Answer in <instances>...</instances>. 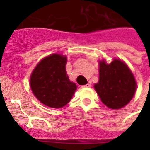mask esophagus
I'll list each match as a JSON object with an SVG mask.
<instances>
[{
	"mask_svg": "<svg viewBox=\"0 0 150 150\" xmlns=\"http://www.w3.org/2000/svg\"><path fill=\"white\" fill-rule=\"evenodd\" d=\"M83 88H89V87H91V84L90 83H88V84L85 85V86H82Z\"/></svg>",
	"mask_w": 150,
	"mask_h": 150,
	"instance_id": "1",
	"label": "esophagus"
}]
</instances>
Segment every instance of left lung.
Masks as SVG:
<instances>
[{
  "instance_id": "left-lung-1",
  "label": "left lung",
  "mask_w": 150,
  "mask_h": 150,
  "mask_svg": "<svg viewBox=\"0 0 150 150\" xmlns=\"http://www.w3.org/2000/svg\"><path fill=\"white\" fill-rule=\"evenodd\" d=\"M94 88L107 107L119 109L132 99L136 82L128 66L123 61L114 59L109 64L100 61V79Z\"/></svg>"
}]
</instances>
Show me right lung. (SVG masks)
<instances>
[{
    "label": "right lung",
    "mask_w": 150,
    "mask_h": 150,
    "mask_svg": "<svg viewBox=\"0 0 150 150\" xmlns=\"http://www.w3.org/2000/svg\"><path fill=\"white\" fill-rule=\"evenodd\" d=\"M66 57L52 54L36 65L30 78V86L36 98L53 108L65 106L77 89L66 74Z\"/></svg>",
    "instance_id": "1"
}]
</instances>
